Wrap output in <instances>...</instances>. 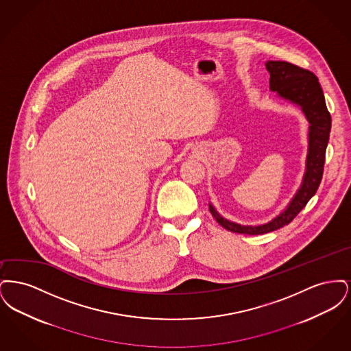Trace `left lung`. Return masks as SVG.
<instances>
[{"label": "left lung", "mask_w": 351, "mask_h": 351, "mask_svg": "<svg viewBox=\"0 0 351 351\" xmlns=\"http://www.w3.org/2000/svg\"><path fill=\"white\" fill-rule=\"evenodd\" d=\"M266 68L269 72V89L276 92L284 100L291 101L300 106L309 122L305 173L298 193L288 206L278 217L263 225L249 226L235 223L219 216L213 205L209 204L212 216L223 229L233 233L256 235L269 233L288 225L304 209L308 201L315 196L324 173L325 152L329 142L332 118L326 108L317 76L308 69L280 60H268Z\"/></svg>", "instance_id": "obj_1"}]
</instances>
